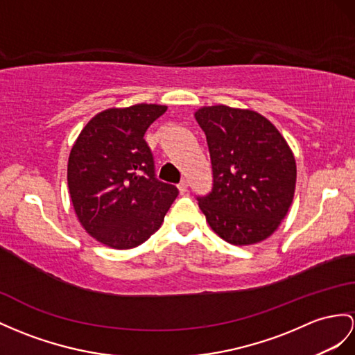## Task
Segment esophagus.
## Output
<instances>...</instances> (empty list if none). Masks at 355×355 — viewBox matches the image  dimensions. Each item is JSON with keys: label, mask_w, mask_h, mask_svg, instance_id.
I'll return each mask as SVG.
<instances>
[{"label": "esophagus", "mask_w": 355, "mask_h": 355, "mask_svg": "<svg viewBox=\"0 0 355 355\" xmlns=\"http://www.w3.org/2000/svg\"><path fill=\"white\" fill-rule=\"evenodd\" d=\"M178 188H179V193L180 194H184V193H187L188 191V180H180L179 182V185H178Z\"/></svg>", "instance_id": "34e87169"}]
</instances>
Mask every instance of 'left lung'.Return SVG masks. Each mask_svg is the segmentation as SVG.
Instances as JSON below:
<instances>
[{"label":"left lung","instance_id":"1","mask_svg":"<svg viewBox=\"0 0 355 355\" xmlns=\"http://www.w3.org/2000/svg\"><path fill=\"white\" fill-rule=\"evenodd\" d=\"M212 191L197 197L211 229L233 245L261 243L279 227L293 200L297 164L270 120L252 110L203 107Z\"/></svg>","mask_w":355,"mask_h":355}]
</instances>
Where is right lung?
<instances>
[{
  "instance_id": "add662e5",
  "label": "right lung",
  "mask_w": 355,
  "mask_h": 355,
  "mask_svg": "<svg viewBox=\"0 0 355 355\" xmlns=\"http://www.w3.org/2000/svg\"><path fill=\"white\" fill-rule=\"evenodd\" d=\"M166 105L137 103L94 116L78 135L67 185L85 232L111 248H134L157 232L179 191L155 176L148 128Z\"/></svg>"
}]
</instances>
